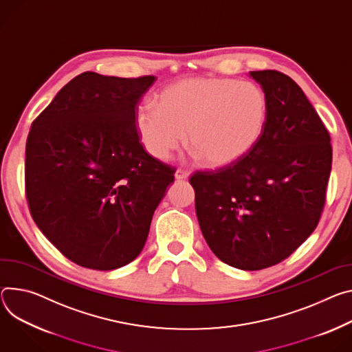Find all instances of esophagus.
Wrapping results in <instances>:
<instances>
[{
  "instance_id": "esophagus-1",
  "label": "esophagus",
  "mask_w": 352,
  "mask_h": 352,
  "mask_svg": "<svg viewBox=\"0 0 352 352\" xmlns=\"http://www.w3.org/2000/svg\"><path fill=\"white\" fill-rule=\"evenodd\" d=\"M188 177H189V173L185 171V170L178 168V170L175 171V179H186Z\"/></svg>"
}]
</instances>
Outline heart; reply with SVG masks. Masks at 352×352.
I'll use <instances>...</instances> for the list:
<instances>
[{
	"instance_id": "b5f03b06",
	"label": "heart",
	"mask_w": 352,
	"mask_h": 352,
	"mask_svg": "<svg viewBox=\"0 0 352 352\" xmlns=\"http://www.w3.org/2000/svg\"><path fill=\"white\" fill-rule=\"evenodd\" d=\"M268 100L260 85L221 77H190L157 94L155 107L140 105L133 124L153 158L164 162L181 146L212 168L229 167L247 157L263 139Z\"/></svg>"
}]
</instances>
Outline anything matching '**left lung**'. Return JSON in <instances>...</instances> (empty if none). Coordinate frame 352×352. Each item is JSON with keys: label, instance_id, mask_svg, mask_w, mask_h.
<instances>
[{"label": "left lung", "instance_id": "1", "mask_svg": "<svg viewBox=\"0 0 352 352\" xmlns=\"http://www.w3.org/2000/svg\"><path fill=\"white\" fill-rule=\"evenodd\" d=\"M268 100L263 139L239 163L198 171L189 182L202 234L216 257L258 271L313 233L326 202L330 135L302 88L275 70L250 72Z\"/></svg>", "mask_w": 352, "mask_h": 352}]
</instances>
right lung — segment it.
<instances>
[{
	"label": "right lung",
	"mask_w": 352,
	"mask_h": 352,
	"mask_svg": "<svg viewBox=\"0 0 352 352\" xmlns=\"http://www.w3.org/2000/svg\"><path fill=\"white\" fill-rule=\"evenodd\" d=\"M153 76L87 72L34 120L25 189L41 232L70 261L111 271L133 261L174 168L147 154L133 116Z\"/></svg>",
	"instance_id": "right-lung-1"
}]
</instances>
